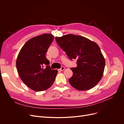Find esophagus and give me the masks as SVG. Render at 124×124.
I'll use <instances>...</instances> for the list:
<instances>
[{
  "label": "esophagus",
  "instance_id": "esophagus-1",
  "mask_svg": "<svg viewBox=\"0 0 124 124\" xmlns=\"http://www.w3.org/2000/svg\"><path fill=\"white\" fill-rule=\"evenodd\" d=\"M64 69H65V67H63V66H62V67H61V68L59 70H60V71H63Z\"/></svg>",
  "mask_w": 124,
  "mask_h": 124
}]
</instances>
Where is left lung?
<instances>
[{
    "instance_id": "1",
    "label": "left lung",
    "mask_w": 124,
    "mask_h": 124,
    "mask_svg": "<svg viewBox=\"0 0 124 124\" xmlns=\"http://www.w3.org/2000/svg\"><path fill=\"white\" fill-rule=\"evenodd\" d=\"M56 41L71 60L76 59L77 66L71 68L69 79L72 87L87 90L94 87L102 77L105 59L96 43L81 36L68 34L55 37Z\"/></svg>"
}]
</instances>
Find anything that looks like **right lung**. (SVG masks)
<instances>
[{"label":"right lung","mask_w":124,"mask_h":124,"mask_svg":"<svg viewBox=\"0 0 124 124\" xmlns=\"http://www.w3.org/2000/svg\"><path fill=\"white\" fill-rule=\"evenodd\" d=\"M54 37L44 34L26 42L19 52L16 66L22 80L29 88L41 92L50 88L55 79L57 70H52L46 57Z\"/></svg>","instance_id":"right-lung-1"}]
</instances>
